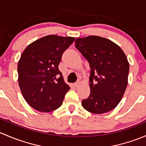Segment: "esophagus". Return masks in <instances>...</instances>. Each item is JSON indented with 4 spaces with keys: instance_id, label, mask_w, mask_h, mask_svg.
Here are the masks:
<instances>
[{
    "instance_id": "esophagus-1",
    "label": "esophagus",
    "mask_w": 146,
    "mask_h": 146,
    "mask_svg": "<svg viewBox=\"0 0 146 146\" xmlns=\"http://www.w3.org/2000/svg\"><path fill=\"white\" fill-rule=\"evenodd\" d=\"M79 84H80V82H76V83H75V84H74L73 85H74V87H75V88H76V87H78L79 86Z\"/></svg>"
}]
</instances>
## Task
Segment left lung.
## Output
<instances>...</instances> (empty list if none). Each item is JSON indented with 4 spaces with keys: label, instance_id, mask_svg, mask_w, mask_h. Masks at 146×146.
Segmentation results:
<instances>
[{
    "label": "left lung",
    "instance_id": "8db88e82",
    "mask_svg": "<svg viewBox=\"0 0 146 146\" xmlns=\"http://www.w3.org/2000/svg\"><path fill=\"white\" fill-rule=\"evenodd\" d=\"M75 47L89 63L90 95L82 106L94 114L111 111L119 104L128 84L129 64L121 48L97 36L78 38Z\"/></svg>",
    "mask_w": 146,
    "mask_h": 146
}]
</instances>
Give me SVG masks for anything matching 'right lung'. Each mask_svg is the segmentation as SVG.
Listing matches in <instances>:
<instances>
[{
  "label": "right lung",
  "instance_id": "obj_1",
  "mask_svg": "<svg viewBox=\"0 0 146 146\" xmlns=\"http://www.w3.org/2000/svg\"><path fill=\"white\" fill-rule=\"evenodd\" d=\"M74 37L49 35L29 44L17 65L18 83L24 98L40 112L55 110L62 104L70 86L58 69L63 52Z\"/></svg>",
  "mask_w": 146,
  "mask_h": 146
}]
</instances>
